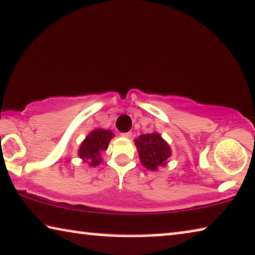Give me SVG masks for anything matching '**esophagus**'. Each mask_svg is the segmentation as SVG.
Returning a JSON list of instances; mask_svg holds the SVG:
<instances>
[{
  "mask_svg": "<svg viewBox=\"0 0 255 255\" xmlns=\"http://www.w3.org/2000/svg\"><path fill=\"white\" fill-rule=\"evenodd\" d=\"M121 135L124 136V138H131L132 132H125V133H121Z\"/></svg>",
  "mask_w": 255,
  "mask_h": 255,
  "instance_id": "esophagus-1",
  "label": "esophagus"
}]
</instances>
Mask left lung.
I'll return each instance as SVG.
<instances>
[{"instance_id":"obj_1","label":"left lung","mask_w":255,"mask_h":255,"mask_svg":"<svg viewBox=\"0 0 255 255\" xmlns=\"http://www.w3.org/2000/svg\"><path fill=\"white\" fill-rule=\"evenodd\" d=\"M140 162L148 170L156 171L168 164L171 156L169 143L157 132L141 134L134 139Z\"/></svg>"}]
</instances>
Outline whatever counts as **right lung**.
Wrapping results in <instances>:
<instances>
[{
  "label": "right lung",
  "mask_w": 255,
  "mask_h": 255,
  "mask_svg": "<svg viewBox=\"0 0 255 255\" xmlns=\"http://www.w3.org/2000/svg\"><path fill=\"white\" fill-rule=\"evenodd\" d=\"M112 130L98 128L91 131L80 143L78 156L90 167H97L102 163V152L108 148L110 140L114 138Z\"/></svg>",
  "instance_id": "add662e5"
}]
</instances>
